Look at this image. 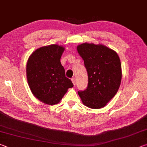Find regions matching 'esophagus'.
Segmentation results:
<instances>
[{
  "mask_svg": "<svg viewBox=\"0 0 147 147\" xmlns=\"http://www.w3.org/2000/svg\"><path fill=\"white\" fill-rule=\"evenodd\" d=\"M71 81H72V82H73V84H74V86H75V84H76V79L74 78H73L71 79Z\"/></svg>",
  "mask_w": 147,
  "mask_h": 147,
  "instance_id": "1",
  "label": "esophagus"
}]
</instances>
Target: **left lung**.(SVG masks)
<instances>
[{
  "mask_svg": "<svg viewBox=\"0 0 147 147\" xmlns=\"http://www.w3.org/2000/svg\"><path fill=\"white\" fill-rule=\"evenodd\" d=\"M88 74V88L78 91L84 105L91 109L104 108L120 87V58L113 50L102 44L84 43L77 46Z\"/></svg>",
  "mask_w": 147,
  "mask_h": 147,
  "instance_id": "obj_1",
  "label": "left lung"
}]
</instances>
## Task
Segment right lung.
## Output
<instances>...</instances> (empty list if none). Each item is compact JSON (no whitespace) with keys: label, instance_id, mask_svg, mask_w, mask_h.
Returning <instances> with one entry per match:
<instances>
[{"label":"right lung","instance_id":"add662e5","mask_svg":"<svg viewBox=\"0 0 147 147\" xmlns=\"http://www.w3.org/2000/svg\"><path fill=\"white\" fill-rule=\"evenodd\" d=\"M65 47L57 44L41 47L31 54L26 63V78L34 96L49 105L59 103L73 84L65 77L60 58Z\"/></svg>","mask_w":147,"mask_h":147}]
</instances>
